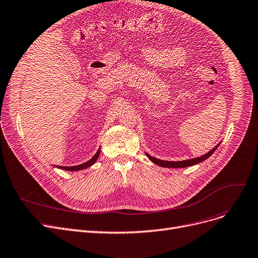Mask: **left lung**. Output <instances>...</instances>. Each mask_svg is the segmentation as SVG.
<instances>
[{
    "label": "left lung",
    "mask_w": 258,
    "mask_h": 258,
    "mask_svg": "<svg viewBox=\"0 0 258 258\" xmlns=\"http://www.w3.org/2000/svg\"><path fill=\"white\" fill-rule=\"evenodd\" d=\"M219 144H220V143H219ZM219 144H217L215 148H213L209 153H207V154L204 155V156L197 157V158H194V159L183 160V161H164V160H160V159L154 158V157L150 156L148 153H147V156H148V158H149L151 161H153L154 163L158 164V165H160V166H162V167H187V166H191V165L197 164V163H199V162H201V161H204V160L208 159L209 157L216 151V149L218 148Z\"/></svg>",
    "instance_id": "obj_1"
}]
</instances>
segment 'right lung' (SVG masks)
Here are the masks:
<instances>
[{"instance_id":"1","label":"right lung","mask_w":258,"mask_h":258,"mask_svg":"<svg viewBox=\"0 0 258 258\" xmlns=\"http://www.w3.org/2000/svg\"><path fill=\"white\" fill-rule=\"evenodd\" d=\"M99 155H100V149L98 150V152L95 154V156L93 157L92 159H89L88 161H86V162H84L82 164L75 165V166H59V165H57V167H59V169H62V170H65V171H73V172L84 170V169H86V167H89L91 165H93L97 161Z\"/></svg>"}]
</instances>
